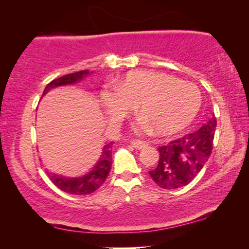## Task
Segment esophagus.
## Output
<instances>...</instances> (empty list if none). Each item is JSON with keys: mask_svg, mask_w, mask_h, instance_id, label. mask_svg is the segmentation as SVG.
<instances>
[{"mask_svg": "<svg viewBox=\"0 0 249 249\" xmlns=\"http://www.w3.org/2000/svg\"><path fill=\"white\" fill-rule=\"evenodd\" d=\"M132 145H133L134 148L142 149V148H145V147L148 145V144H147L146 142H142V141H133L132 142Z\"/></svg>", "mask_w": 249, "mask_h": 249, "instance_id": "esophagus-1", "label": "esophagus"}]
</instances>
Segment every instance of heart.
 I'll use <instances>...</instances> for the list:
<instances>
[{
	"label": "heart",
	"mask_w": 249,
	"mask_h": 249,
	"mask_svg": "<svg viewBox=\"0 0 249 249\" xmlns=\"http://www.w3.org/2000/svg\"><path fill=\"white\" fill-rule=\"evenodd\" d=\"M201 92L195 83L156 71H135L100 91L101 104L112 122L121 121L138 104L142 115L136 128L161 134L182 129L195 120L201 107Z\"/></svg>",
	"instance_id": "1"
}]
</instances>
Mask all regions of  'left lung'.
<instances>
[{
    "mask_svg": "<svg viewBox=\"0 0 249 249\" xmlns=\"http://www.w3.org/2000/svg\"><path fill=\"white\" fill-rule=\"evenodd\" d=\"M216 128L215 116L196 130L159 147L158 165L149 171L150 178L160 188L178 189L196 178L208 161Z\"/></svg>",
    "mask_w": 249,
    "mask_h": 249,
    "instance_id": "left-lung-1",
    "label": "left lung"
}]
</instances>
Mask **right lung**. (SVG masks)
I'll return each mask as SVG.
<instances>
[{
	"label": "right lung",
	"instance_id": "1",
	"mask_svg": "<svg viewBox=\"0 0 249 249\" xmlns=\"http://www.w3.org/2000/svg\"><path fill=\"white\" fill-rule=\"evenodd\" d=\"M92 72H89V70H82L78 71V72L66 74L61 78L54 79L46 86L41 98H43L46 93H48L50 90L54 89V88L61 86H69V84L80 82L81 80L86 78L87 75H89ZM112 145L113 142H111L103 147L99 160L88 174L81 177H74V178H68V177H64L57 174H48L49 179L52 180V182L56 185V187L60 189V190L67 193H70V195H90V193L98 190L101 185H102L105 179H107V177L108 176L109 170H111Z\"/></svg>",
	"mask_w": 249,
	"mask_h": 249
}]
</instances>
